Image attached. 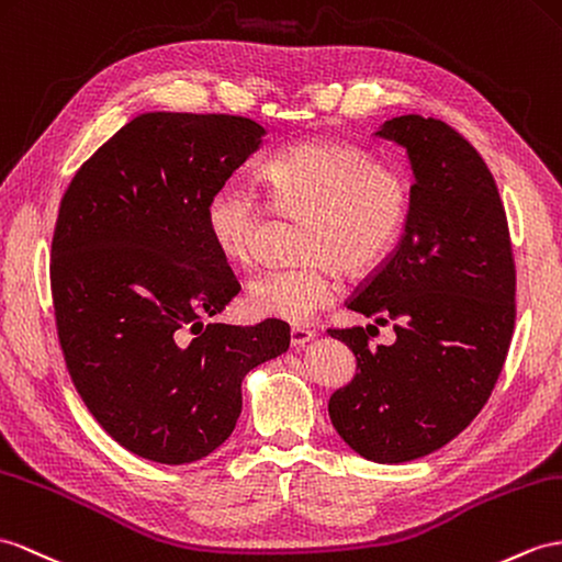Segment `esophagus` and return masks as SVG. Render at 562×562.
I'll use <instances>...</instances> for the list:
<instances>
[{
    "instance_id": "34e87169",
    "label": "esophagus",
    "mask_w": 562,
    "mask_h": 562,
    "mask_svg": "<svg viewBox=\"0 0 562 562\" xmlns=\"http://www.w3.org/2000/svg\"><path fill=\"white\" fill-rule=\"evenodd\" d=\"M317 336L312 331V328H307V326H293L291 328V346L293 348H303V346H307L310 340Z\"/></svg>"
}]
</instances>
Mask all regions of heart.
Wrapping results in <instances>:
<instances>
[{"mask_svg": "<svg viewBox=\"0 0 562 562\" xmlns=\"http://www.w3.org/2000/svg\"><path fill=\"white\" fill-rule=\"evenodd\" d=\"M269 204L303 214L300 265L259 271L248 285L257 317L305 324L334 303L338 267L352 277L376 269L398 245L413 212V183L403 167L372 159L340 140H303L259 167ZM265 204L248 183L226 181L204 204V228L231 262H250Z\"/></svg>", "mask_w": 562, "mask_h": 562, "instance_id": "obj_1", "label": "heart"}]
</instances>
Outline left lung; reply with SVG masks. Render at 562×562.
I'll return each instance as SVG.
<instances>
[{"label": "left lung", "mask_w": 562, "mask_h": 562, "mask_svg": "<svg viewBox=\"0 0 562 562\" xmlns=\"http://www.w3.org/2000/svg\"><path fill=\"white\" fill-rule=\"evenodd\" d=\"M379 138L413 164L405 234L348 307L393 324L372 346L362 326L328 328L358 358V374L328 401L355 453L374 462L429 456L468 427L494 391L515 328L508 216L482 155L441 119L386 121Z\"/></svg>", "instance_id": "obj_1"}]
</instances>
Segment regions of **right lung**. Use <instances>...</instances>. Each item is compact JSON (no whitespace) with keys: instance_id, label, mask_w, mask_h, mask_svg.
<instances>
[{"instance_id":"add662e5","label":"right lung","mask_w":562,"mask_h":562,"mask_svg":"<svg viewBox=\"0 0 562 562\" xmlns=\"http://www.w3.org/2000/svg\"><path fill=\"white\" fill-rule=\"evenodd\" d=\"M262 135L231 114L135 116L61 198L49 281L64 362L100 427L145 460L207 458L236 429L245 374L291 346L281 319L202 324L240 291L204 204Z\"/></svg>"}]
</instances>
